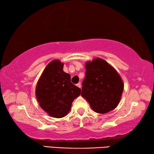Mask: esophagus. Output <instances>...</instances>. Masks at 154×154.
<instances>
[{
	"label": "esophagus",
	"mask_w": 154,
	"mask_h": 154,
	"mask_svg": "<svg viewBox=\"0 0 154 154\" xmlns=\"http://www.w3.org/2000/svg\"><path fill=\"white\" fill-rule=\"evenodd\" d=\"M76 85H77L78 88H81V87H82V85H81V83L80 82L78 83Z\"/></svg>",
	"instance_id": "1"
}]
</instances>
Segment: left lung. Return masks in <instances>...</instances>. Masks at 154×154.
Wrapping results in <instances>:
<instances>
[{
    "label": "left lung",
    "mask_w": 154,
    "mask_h": 154,
    "mask_svg": "<svg viewBox=\"0 0 154 154\" xmlns=\"http://www.w3.org/2000/svg\"><path fill=\"white\" fill-rule=\"evenodd\" d=\"M85 67L82 96L96 113L103 114L113 110L119 103L124 90L120 75L101 58L85 62Z\"/></svg>",
    "instance_id": "left-lung-1"
}]
</instances>
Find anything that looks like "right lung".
<instances>
[{
  "label": "right lung",
  "instance_id": "obj_1",
  "mask_svg": "<svg viewBox=\"0 0 154 154\" xmlns=\"http://www.w3.org/2000/svg\"><path fill=\"white\" fill-rule=\"evenodd\" d=\"M64 63L54 60L47 65L36 84L35 94L39 105L49 116L61 118L71 110L81 89L71 82V75L63 71Z\"/></svg>",
  "mask_w": 154,
  "mask_h": 154
}]
</instances>
